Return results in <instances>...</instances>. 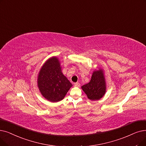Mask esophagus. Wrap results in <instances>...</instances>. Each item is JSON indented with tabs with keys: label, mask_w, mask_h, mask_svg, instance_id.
I'll return each instance as SVG.
<instances>
[{
	"label": "esophagus",
	"mask_w": 146,
	"mask_h": 146,
	"mask_svg": "<svg viewBox=\"0 0 146 146\" xmlns=\"http://www.w3.org/2000/svg\"><path fill=\"white\" fill-rule=\"evenodd\" d=\"M74 85V86H76V87H79L80 85V84L79 83H78V82H77V83H75Z\"/></svg>",
	"instance_id": "34e87169"
}]
</instances>
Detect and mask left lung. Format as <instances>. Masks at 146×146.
Here are the masks:
<instances>
[{
	"label": "left lung",
	"instance_id": "left-lung-1",
	"mask_svg": "<svg viewBox=\"0 0 146 146\" xmlns=\"http://www.w3.org/2000/svg\"><path fill=\"white\" fill-rule=\"evenodd\" d=\"M82 89L91 101L99 100L106 91V84L103 70L99 68L94 71L91 79L88 84L82 86Z\"/></svg>",
	"mask_w": 146,
	"mask_h": 146
}]
</instances>
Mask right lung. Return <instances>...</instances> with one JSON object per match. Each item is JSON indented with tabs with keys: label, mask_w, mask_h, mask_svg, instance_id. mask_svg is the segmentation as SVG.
<instances>
[{
	"label": "right lung",
	"mask_w": 146,
	"mask_h": 146,
	"mask_svg": "<svg viewBox=\"0 0 146 146\" xmlns=\"http://www.w3.org/2000/svg\"><path fill=\"white\" fill-rule=\"evenodd\" d=\"M37 86L43 97L51 102H58L66 96L72 84L62 74L58 58L48 59L38 74Z\"/></svg>",
	"instance_id": "obj_1"
}]
</instances>
